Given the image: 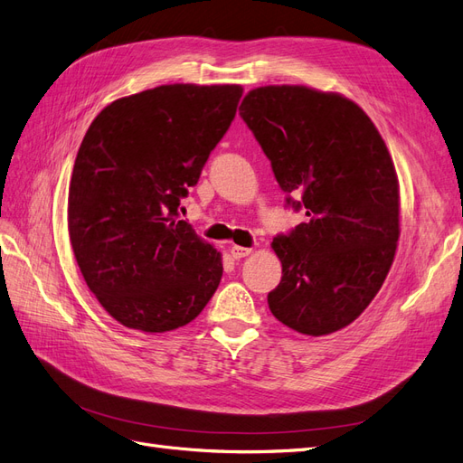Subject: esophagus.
Masks as SVG:
<instances>
[{
	"mask_svg": "<svg viewBox=\"0 0 463 463\" xmlns=\"http://www.w3.org/2000/svg\"><path fill=\"white\" fill-rule=\"evenodd\" d=\"M230 253H232V257H233L235 260H240V259L250 255V249H249V247H241V245H233V247L230 249Z\"/></svg>",
	"mask_w": 463,
	"mask_h": 463,
	"instance_id": "obj_1",
	"label": "esophagus"
}]
</instances>
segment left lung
<instances>
[{
	"instance_id": "1",
	"label": "left lung",
	"mask_w": 463,
	"mask_h": 463,
	"mask_svg": "<svg viewBox=\"0 0 463 463\" xmlns=\"http://www.w3.org/2000/svg\"><path fill=\"white\" fill-rule=\"evenodd\" d=\"M240 116L286 204L307 216L272 241L282 279L270 311L307 335L342 330L374 299L396 255L400 191L383 137L355 102L298 85L250 90Z\"/></svg>"
}]
</instances>
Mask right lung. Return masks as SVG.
<instances>
[{
  "instance_id": "add662e5",
  "label": "right lung",
  "mask_w": 463,
  "mask_h": 463,
  "mask_svg": "<svg viewBox=\"0 0 463 463\" xmlns=\"http://www.w3.org/2000/svg\"><path fill=\"white\" fill-rule=\"evenodd\" d=\"M241 94L240 85H162L106 106L82 138L69 237L87 286L123 326L175 330L214 296L222 255L179 208Z\"/></svg>"
}]
</instances>
